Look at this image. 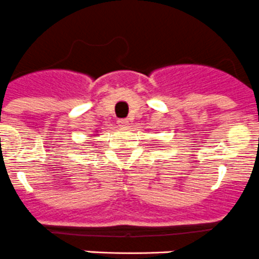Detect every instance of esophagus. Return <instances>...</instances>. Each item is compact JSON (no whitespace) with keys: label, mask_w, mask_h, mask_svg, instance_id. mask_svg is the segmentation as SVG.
<instances>
[{"label":"esophagus","mask_w":259,"mask_h":259,"mask_svg":"<svg viewBox=\"0 0 259 259\" xmlns=\"http://www.w3.org/2000/svg\"><path fill=\"white\" fill-rule=\"evenodd\" d=\"M118 124L123 128H127L128 127V119H119Z\"/></svg>","instance_id":"esophagus-1"}]
</instances>
